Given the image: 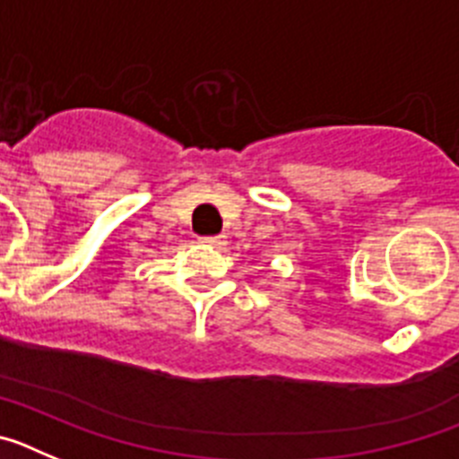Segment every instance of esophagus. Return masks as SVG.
Returning a JSON list of instances; mask_svg holds the SVG:
<instances>
[{
	"mask_svg": "<svg viewBox=\"0 0 459 459\" xmlns=\"http://www.w3.org/2000/svg\"><path fill=\"white\" fill-rule=\"evenodd\" d=\"M200 241L204 243V246H213V248H221V246H225V243H227V238L225 237H202Z\"/></svg>",
	"mask_w": 459,
	"mask_h": 459,
	"instance_id": "obj_1",
	"label": "esophagus"
}]
</instances>
